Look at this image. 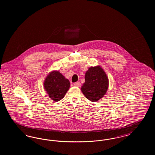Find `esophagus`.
<instances>
[{
  "label": "esophagus",
  "instance_id": "esophagus-1",
  "mask_svg": "<svg viewBox=\"0 0 155 155\" xmlns=\"http://www.w3.org/2000/svg\"><path fill=\"white\" fill-rule=\"evenodd\" d=\"M74 85L75 87H80L81 86V83L80 82H75L74 84Z\"/></svg>",
  "mask_w": 155,
  "mask_h": 155
}]
</instances>
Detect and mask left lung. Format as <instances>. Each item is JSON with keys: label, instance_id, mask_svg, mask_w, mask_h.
Returning <instances> with one entry per match:
<instances>
[{"label": "left lung", "instance_id": "8db88e82", "mask_svg": "<svg viewBox=\"0 0 155 155\" xmlns=\"http://www.w3.org/2000/svg\"><path fill=\"white\" fill-rule=\"evenodd\" d=\"M85 80L81 91L88 100L97 102L104 97L109 88V79L101 67H89L85 75Z\"/></svg>", "mask_w": 155, "mask_h": 155}]
</instances>
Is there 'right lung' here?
<instances>
[{
  "label": "right lung",
  "mask_w": 155,
  "mask_h": 155,
  "mask_svg": "<svg viewBox=\"0 0 155 155\" xmlns=\"http://www.w3.org/2000/svg\"><path fill=\"white\" fill-rule=\"evenodd\" d=\"M70 81L59 71H52L45 78L44 87L48 96L54 102H58L65 96L70 88Z\"/></svg>",
  "instance_id": "add662e5"
}]
</instances>
